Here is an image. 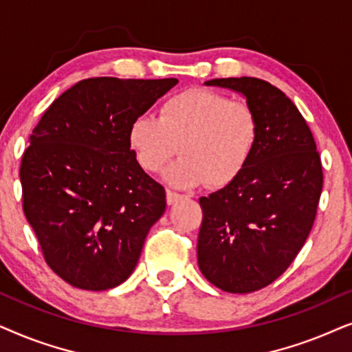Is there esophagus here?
<instances>
[{
    "instance_id": "1",
    "label": "esophagus",
    "mask_w": 352,
    "mask_h": 352,
    "mask_svg": "<svg viewBox=\"0 0 352 352\" xmlns=\"http://www.w3.org/2000/svg\"><path fill=\"white\" fill-rule=\"evenodd\" d=\"M180 198H182V195L175 193V191H172V190H167L166 191V201H167L168 206L173 204V203H177V201H179Z\"/></svg>"
}]
</instances>
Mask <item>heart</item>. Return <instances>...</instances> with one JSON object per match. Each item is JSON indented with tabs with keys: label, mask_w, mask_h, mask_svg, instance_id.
Returning a JSON list of instances; mask_svg holds the SVG:
<instances>
[{
	"label": "heart",
	"mask_w": 352,
	"mask_h": 352,
	"mask_svg": "<svg viewBox=\"0 0 352 352\" xmlns=\"http://www.w3.org/2000/svg\"><path fill=\"white\" fill-rule=\"evenodd\" d=\"M259 137V119L250 102L230 100L208 88H186L166 98L157 119L140 116L129 127V144L142 168L162 172L179 154L184 159L168 173L177 186H227L246 167Z\"/></svg>",
	"instance_id": "obj_1"
}]
</instances>
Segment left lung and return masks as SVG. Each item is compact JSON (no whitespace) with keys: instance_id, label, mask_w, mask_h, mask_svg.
I'll list each match as a JSON object with an SVG mask.
<instances>
[{"instance_id":"left-lung-1","label":"left lung","mask_w":352,"mask_h":352,"mask_svg":"<svg viewBox=\"0 0 352 352\" xmlns=\"http://www.w3.org/2000/svg\"><path fill=\"white\" fill-rule=\"evenodd\" d=\"M206 85L241 93L259 119V137L238 179L199 198L198 265L214 287L252 293L288 269L311 233L323 185L320 156L301 112L277 87L254 77Z\"/></svg>"}]
</instances>
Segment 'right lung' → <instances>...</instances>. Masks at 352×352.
<instances>
[{
	"label": "right lung",
	"instance_id": "1",
	"mask_svg": "<svg viewBox=\"0 0 352 352\" xmlns=\"http://www.w3.org/2000/svg\"><path fill=\"white\" fill-rule=\"evenodd\" d=\"M177 83L85 78L32 132L21 162L23 214L46 264L72 287L125 282L166 210V190L138 164L129 127Z\"/></svg>",
	"mask_w": 352,
	"mask_h": 352
}]
</instances>
